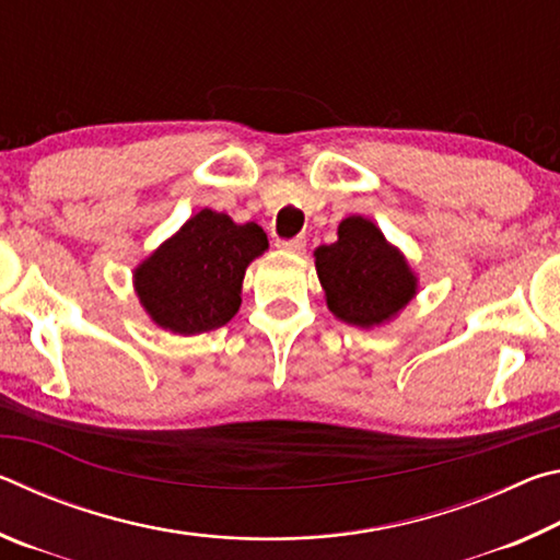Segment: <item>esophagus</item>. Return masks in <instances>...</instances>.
<instances>
[{
    "mask_svg": "<svg viewBox=\"0 0 560 560\" xmlns=\"http://www.w3.org/2000/svg\"><path fill=\"white\" fill-rule=\"evenodd\" d=\"M277 246L287 254H301L303 249H306V240H303V236H293V240L277 242Z\"/></svg>",
    "mask_w": 560,
    "mask_h": 560,
    "instance_id": "1",
    "label": "esophagus"
}]
</instances>
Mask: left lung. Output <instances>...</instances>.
Instances as JSON below:
<instances>
[{
	"label": "left lung",
	"instance_id": "left-lung-1",
	"mask_svg": "<svg viewBox=\"0 0 560 560\" xmlns=\"http://www.w3.org/2000/svg\"><path fill=\"white\" fill-rule=\"evenodd\" d=\"M326 306L355 328H381L417 296V273L381 226L360 214L338 224V240L314 252Z\"/></svg>",
	"mask_w": 560,
	"mask_h": 560
}]
</instances>
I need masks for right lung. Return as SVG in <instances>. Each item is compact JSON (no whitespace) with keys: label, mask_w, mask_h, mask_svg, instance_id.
<instances>
[{"label":"right lung","mask_w":560,"mask_h":560,"mask_svg":"<svg viewBox=\"0 0 560 560\" xmlns=\"http://www.w3.org/2000/svg\"><path fill=\"white\" fill-rule=\"evenodd\" d=\"M267 249L259 224L202 210L132 269V289L158 328L207 334L234 318L246 267Z\"/></svg>","instance_id":"add662e5"}]
</instances>
